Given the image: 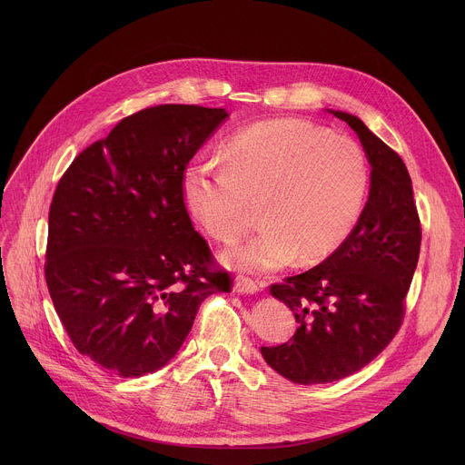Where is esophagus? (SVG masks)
I'll return each mask as SVG.
<instances>
[{"label": "esophagus", "mask_w": 465, "mask_h": 465, "mask_svg": "<svg viewBox=\"0 0 465 465\" xmlns=\"http://www.w3.org/2000/svg\"><path fill=\"white\" fill-rule=\"evenodd\" d=\"M261 287H262L261 283L253 282V280L248 278V276H237V278H235V283H233V291L239 292V294H253V292H257Z\"/></svg>", "instance_id": "esophagus-1"}]
</instances>
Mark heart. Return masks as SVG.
I'll return each instance as SVG.
<instances>
[{
  "instance_id": "1",
  "label": "heart",
  "mask_w": 465,
  "mask_h": 465,
  "mask_svg": "<svg viewBox=\"0 0 465 465\" xmlns=\"http://www.w3.org/2000/svg\"><path fill=\"white\" fill-rule=\"evenodd\" d=\"M368 183L366 156L351 138L302 119H272L235 132L224 163H189L182 193L191 217L217 241L242 233L259 208L262 228L221 259L267 274L300 255L320 261L337 252L361 219Z\"/></svg>"
}]
</instances>
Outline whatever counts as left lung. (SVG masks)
<instances>
[{"label":"left lung","instance_id":"left-lung-1","mask_svg":"<svg viewBox=\"0 0 465 465\" xmlns=\"http://www.w3.org/2000/svg\"><path fill=\"white\" fill-rule=\"evenodd\" d=\"M359 136L371 165L370 196L346 242L311 271L271 285L298 322L292 339L262 346L271 368L298 384L344 379L371 362L405 316L421 244L405 162L357 117L329 110Z\"/></svg>","mask_w":465,"mask_h":465}]
</instances>
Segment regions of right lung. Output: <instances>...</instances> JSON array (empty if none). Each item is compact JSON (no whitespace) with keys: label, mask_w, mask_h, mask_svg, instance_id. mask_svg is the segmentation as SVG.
<instances>
[{"label":"right lung","mask_w":465,"mask_h":465,"mask_svg":"<svg viewBox=\"0 0 465 465\" xmlns=\"http://www.w3.org/2000/svg\"><path fill=\"white\" fill-rule=\"evenodd\" d=\"M226 117L196 104L140 110L84 149L54 189L47 289L74 346L104 371L163 368L201 303L232 291L182 193L187 163Z\"/></svg>","instance_id":"obj_1"}]
</instances>
